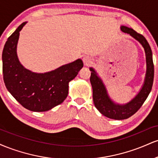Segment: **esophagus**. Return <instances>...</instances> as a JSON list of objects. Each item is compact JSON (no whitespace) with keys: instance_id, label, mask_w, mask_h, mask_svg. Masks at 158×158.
Masks as SVG:
<instances>
[{"instance_id":"obj_1","label":"esophagus","mask_w":158,"mask_h":158,"mask_svg":"<svg viewBox=\"0 0 158 158\" xmlns=\"http://www.w3.org/2000/svg\"><path fill=\"white\" fill-rule=\"evenodd\" d=\"M82 61L85 66H88V65H90L92 63V59L88 57V56H85L82 59Z\"/></svg>"}]
</instances>
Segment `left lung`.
<instances>
[{
  "label": "left lung",
  "mask_w": 158,
  "mask_h": 158,
  "mask_svg": "<svg viewBox=\"0 0 158 158\" xmlns=\"http://www.w3.org/2000/svg\"><path fill=\"white\" fill-rule=\"evenodd\" d=\"M121 30L126 33L129 34L132 37L139 41L144 48L146 56V79L142 89L130 102L124 106H120L114 103L108 97L106 89L102 80L98 77L93 68H90L91 71L90 81L93 88V100L94 106L97 109L106 117L113 119H125L131 117L138 110L146 101L148 94L152 90L154 80V64L152 59V52L151 48L145 37L138 33L133 29L122 26Z\"/></svg>",
  "instance_id": "8db88e82"
}]
</instances>
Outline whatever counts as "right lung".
<instances>
[{
  "label": "right lung",
  "mask_w": 158,
  "mask_h": 158,
  "mask_svg": "<svg viewBox=\"0 0 158 158\" xmlns=\"http://www.w3.org/2000/svg\"><path fill=\"white\" fill-rule=\"evenodd\" d=\"M22 23L7 39L3 50V76L7 90L27 109L47 111L61 104L68 97L69 81L82 68L81 59L44 73H32L24 68L16 52Z\"/></svg>",
  "instance_id": "obj_1"
}]
</instances>
